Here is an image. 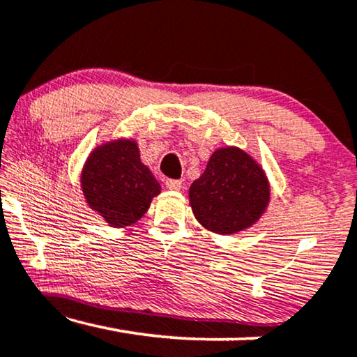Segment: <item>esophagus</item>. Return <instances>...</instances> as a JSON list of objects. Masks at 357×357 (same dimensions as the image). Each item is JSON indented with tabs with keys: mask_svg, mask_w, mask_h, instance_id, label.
<instances>
[{
	"mask_svg": "<svg viewBox=\"0 0 357 357\" xmlns=\"http://www.w3.org/2000/svg\"><path fill=\"white\" fill-rule=\"evenodd\" d=\"M165 187H167L169 190H180L182 188V182H180V180L169 178V180H165Z\"/></svg>",
	"mask_w": 357,
	"mask_h": 357,
	"instance_id": "esophagus-1",
	"label": "esophagus"
}]
</instances>
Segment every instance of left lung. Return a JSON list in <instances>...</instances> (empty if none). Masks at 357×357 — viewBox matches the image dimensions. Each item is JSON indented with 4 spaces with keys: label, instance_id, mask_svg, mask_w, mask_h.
Wrapping results in <instances>:
<instances>
[{
    "label": "left lung",
    "instance_id": "8db88e82",
    "mask_svg": "<svg viewBox=\"0 0 357 357\" xmlns=\"http://www.w3.org/2000/svg\"><path fill=\"white\" fill-rule=\"evenodd\" d=\"M190 206L204 229L238 234L260 221L271 199L270 180L258 160L237 146L218 148L188 190Z\"/></svg>",
    "mask_w": 357,
    "mask_h": 357
}]
</instances>
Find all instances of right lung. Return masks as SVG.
<instances>
[{"label":"right lung","mask_w":357,"mask_h":357,"mask_svg":"<svg viewBox=\"0 0 357 357\" xmlns=\"http://www.w3.org/2000/svg\"><path fill=\"white\" fill-rule=\"evenodd\" d=\"M79 182L87 206L112 227L139 221L160 193V185L141 160L133 138H116L92 149Z\"/></svg>","instance_id":"obj_1"}]
</instances>
